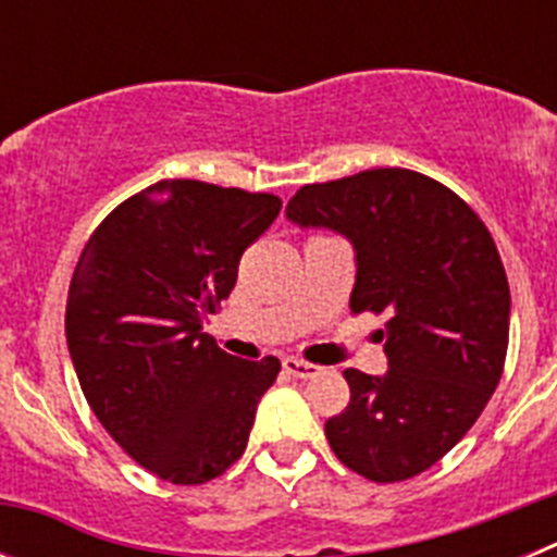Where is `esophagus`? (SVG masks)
Here are the masks:
<instances>
[{"instance_id": "34e87169", "label": "esophagus", "mask_w": 557, "mask_h": 557, "mask_svg": "<svg viewBox=\"0 0 557 557\" xmlns=\"http://www.w3.org/2000/svg\"><path fill=\"white\" fill-rule=\"evenodd\" d=\"M282 366H284V373H289V376L295 379H312L318 376V371H321V368L312 366V362H304V359H293V357L284 359Z\"/></svg>"}]
</instances>
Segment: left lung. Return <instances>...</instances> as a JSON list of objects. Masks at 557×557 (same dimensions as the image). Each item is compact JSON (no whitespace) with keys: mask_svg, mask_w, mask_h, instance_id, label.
<instances>
[{"mask_svg":"<svg viewBox=\"0 0 557 557\" xmlns=\"http://www.w3.org/2000/svg\"><path fill=\"white\" fill-rule=\"evenodd\" d=\"M284 214L348 239V307L391 318L387 371L348 368L351 401L326 421L329 446L373 482L421 474L471 430L505 366L510 289L488 228L444 184L398 166L301 186Z\"/></svg>","mask_w":557,"mask_h":557,"instance_id":"1","label":"left lung"}]
</instances>
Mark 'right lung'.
<instances>
[{"instance_id": "add662e5", "label": "right lung", "mask_w": 557, "mask_h": 557, "mask_svg": "<svg viewBox=\"0 0 557 557\" xmlns=\"http://www.w3.org/2000/svg\"><path fill=\"white\" fill-rule=\"evenodd\" d=\"M278 211L275 195L161 181L116 206L83 248L69 357L108 435L161 480L200 485L239 460L282 371L275 357H231L203 332Z\"/></svg>"}]
</instances>
